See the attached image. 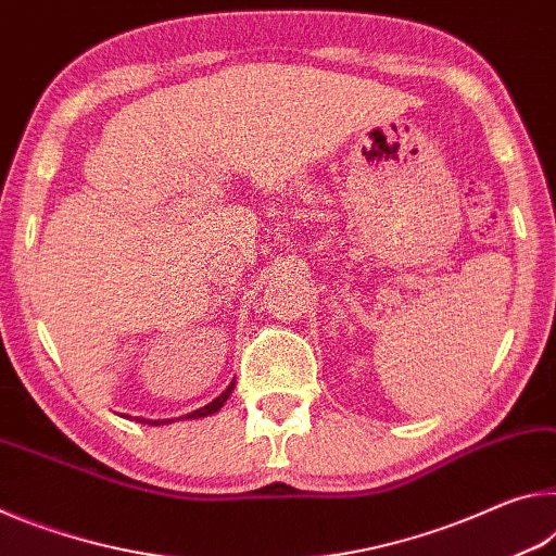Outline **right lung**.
<instances>
[{"instance_id":"right-lung-1","label":"right lung","mask_w":556,"mask_h":556,"mask_svg":"<svg viewBox=\"0 0 556 556\" xmlns=\"http://www.w3.org/2000/svg\"><path fill=\"white\" fill-rule=\"evenodd\" d=\"M232 388H235V382H230L228 384V390H225L220 397H215L211 404H205V407H201V409H195V412H191V414H184L181 419H201V417H208V414H215L218 412L225 402H228V397H230V392H232ZM142 421V425H152V427H159V425H172L174 419H139Z\"/></svg>"}]
</instances>
